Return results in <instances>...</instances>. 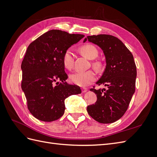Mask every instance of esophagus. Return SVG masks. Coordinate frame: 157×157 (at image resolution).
<instances>
[{"instance_id": "obj_1", "label": "esophagus", "mask_w": 157, "mask_h": 157, "mask_svg": "<svg viewBox=\"0 0 157 157\" xmlns=\"http://www.w3.org/2000/svg\"><path fill=\"white\" fill-rule=\"evenodd\" d=\"M81 90H82V93L86 92H87V90H88V89H87V88H81Z\"/></svg>"}]
</instances>
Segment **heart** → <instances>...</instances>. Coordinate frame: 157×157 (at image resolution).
I'll return each instance as SVG.
<instances>
[{
    "mask_svg": "<svg viewBox=\"0 0 157 157\" xmlns=\"http://www.w3.org/2000/svg\"><path fill=\"white\" fill-rule=\"evenodd\" d=\"M79 50L84 56L89 59L96 58L98 55V52L96 47L91 44H86L80 47ZM62 61L66 69H71L73 67L74 55L72 50L68 49L64 52L62 57ZM94 66L95 68L98 69L100 68V63L95 62ZM69 80L71 82L79 86H86L96 80V74L92 70L83 71V72L77 71V72L70 74Z\"/></svg>",
    "mask_w": 157,
    "mask_h": 157,
    "instance_id": "heart-1",
    "label": "heart"
}]
</instances>
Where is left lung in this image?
<instances>
[{"label":"left lung","instance_id":"left-lung-1","mask_svg":"<svg viewBox=\"0 0 157 157\" xmlns=\"http://www.w3.org/2000/svg\"><path fill=\"white\" fill-rule=\"evenodd\" d=\"M88 40L100 48L105 58V69L96 84L107 87L90 89L97 96L95 104L87 107L90 116L102 124L118 121L124 115L135 92L136 66L134 57L118 38L109 35L87 36Z\"/></svg>","mask_w":157,"mask_h":157}]
</instances>
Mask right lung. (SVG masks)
<instances>
[{
	"instance_id": "obj_1",
	"label": "right lung",
	"mask_w": 157,
	"mask_h": 157,
	"mask_svg": "<svg viewBox=\"0 0 157 157\" xmlns=\"http://www.w3.org/2000/svg\"><path fill=\"white\" fill-rule=\"evenodd\" d=\"M84 36L50 30L28 46L21 65V89L28 109L37 119L44 122L59 119L65 112V99L81 93L80 87L66 82L68 77L62 57Z\"/></svg>"
}]
</instances>
